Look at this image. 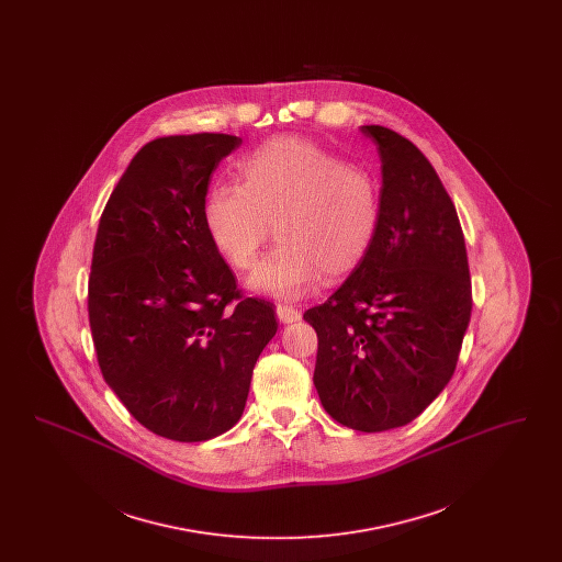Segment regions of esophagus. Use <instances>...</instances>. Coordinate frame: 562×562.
I'll use <instances>...</instances> for the list:
<instances>
[{"label": "esophagus", "instance_id": "esophagus-1", "mask_svg": "<svg viewBox=\"0 0 562 562\" xmlns=\"http://www.w3.org/2000/svg\"><path fill=\"white\" fill-rule=\"evenodd\" d=\"M276 314H278V318H280L282 324H293V322L301 321V312L294 310L293 305H286V303L278 305Z\"/></svg>", "mask_w": 562, "mask_h": 562}]
</instances>
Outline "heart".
I'll return each instance as SVG.
<instances>
[{
  "instance_id": "obj_1",
  "label": "heart",
  "mask_w": 562,
  "mask_h": 562,
  "mask_svg": "<svg viewBox=\"0 0 562 562\" xmlns=\"http://www.w3.org/2000/svg\"><path fill=\"white\" fill-rule=\"evenodd\" d=\"M273 234L278 246L248 286L276 299H299L321 276L335 280L358 268L381 225L373 175L305 138H276L240 161V183L214 186L204 225L216 250L250 269Z\"/></svg>"
}]
</instances>
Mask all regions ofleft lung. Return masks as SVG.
<instances>
[{"label":"left lung","instance_id":"1","mask_svg":"<svg viewBox=\"0 0 562 562\" xmlns=\"http://www.w3.org/2000/svg\"><path fill=\"white\" fill-rule=\"evenodd\" d=\"M360 133L381 160V225L364 261L303 318L318 333L324 411L385 431L411 424L451 381L472 282L457 211L428 158L390 128Z\"/></svg>","mask_w":562,"mask_h":562}]
</instances>
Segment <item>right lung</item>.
I'll return each mask as SVG.
<instances>
[{
    "mask_svg": "<svg viewBox=\"0 0 562 562\" xmlns=\"http://www.w3.org/2000/svg\"><path fill=\"white\" fill-rule=\"evenodd\" d=\"M232 134L161 136L134 156L101 214L88 282L99 367L134 419L177 442L234 428L278 330L273 303L241 296L204 202Z\"/></svg>",
    "mask_w": 562,
    "mask_h": 562,
    "instance_id": "obj_1",
    "label": "right lung"
}]
</instances>
